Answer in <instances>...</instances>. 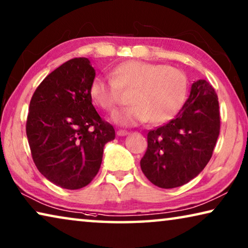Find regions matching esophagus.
<instances>
[{
  "label": "esophagus",
  "instance_id": "esophagus-1",
  "mask_svg": "<svg viewBox=\"0 0 248 248\" xmlns=\"http://www.w3.org/2000/svg\"><path fill=\"white\" fill-rule=\"evenodd\" d=\"M129 132L127 130H118L117 131V135L120 136V137H124V136H127Z\"/></svg>",
  "mask_w": 248,
  "mask_h": 248
}]
</instances>
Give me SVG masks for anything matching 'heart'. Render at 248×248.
<instances>
[{
  "mask_svg": "<svg viewBox=\"0 0 248 248\" xmlns=\"http://www.w3.org/2000/svg\"><path fill=\"white\" fill-rule=\"evenodd\" d=\"M112 81L95 77L90 86L94 103L113 112L120 91L132 90L131 107L113 116L121 125H136L150 119L151 124L167 123L176 116L187 95V78L182 70L159 63L128 60L114 66Z\"/></svg>",
  "mask_w": 248,
  "mask_h": 248,
  "instance_id": "heart-1",
  "label": "heart"
}]
</instances>
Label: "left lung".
Instances as JSON below:
<instances>
[{
  "label": "left lung",
  "mask_w": 248,
  "mask_h": 248,
  "mask_svg": "<svg viewBox=\"0 0 248 248\" xmlns=\"http://www.w3.org/2000/svg\"><path fill=\"white\" fill-rule=\"evenodd\" d=\"M219 129L215 89L206 80L196 81L175 119L148 132V148L140 160L142 172L166 189L187 184L208 164Z\"/></svg>",
  "instance_id": "left-lung-1"
}]
</instances>
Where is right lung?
I'll return each mask as SVG.
<instances>
[{
    "label": "right lung",
    "instance_id": "right-lung-1",
    "mask_svg": "<svg viewBox=\"0 0 248 248\" xmlns=\"http://www.w3.org/2000/svg\"><path fill=\"white\" fill-rule=\"evenodd\" d=\"M94 77L87 58L71 59L40 83L30 101L27 136L33 161L47 180L65 189L91 183L103 147L116 137L92 105Z\"/></svg>",
    "mask_w": 248,
    "mask_h": 248
}]
</instances>
